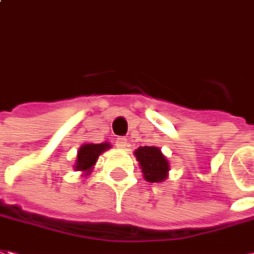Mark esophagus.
<instances>
[{
    "label": "esophagus",
    "mask_w": 254,
    "mask_h": 254,
    "mask_svg": "<svg viewBox=\"0 0 254 254\" xmlns=\"http://www.w3.org/2000/svg\"><path fill=\"white\" fill-rule=\"evenodd\" d=\"M127 139L124 138V136H119V138H116V147H119V149H126L127 147Z\"/></svg>",
    "instance_id": "esophagus-1"
}]
</instances>
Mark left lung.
I'll use <instances>...</instances> for the list:
<instances>
[{"label":"left lung","mask_w":254,"mask_h":254,"mask_svg":"<svg viewBox=\"0 0 254 254\" xmlns=\"http://www.w3.org/2000/svg\"><path fill=\"white\" fill-rule=\"evenodd\" d=\"M135 156L141 164L143 178L147 182L157 183V182H163L167 178V172L170 167L159 147L141 146L135 150Z\"/></svg>","instance_id":"obj_1"}]
</instances>
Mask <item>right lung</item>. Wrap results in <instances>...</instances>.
<instances>
[{"label": "right lung", "mask_w": 254, "mask_h": 254, "mask_svg": "<svg viewBox=\"0 0 254 254\" xmlns=\"http://www.w3.org/2000/svg\"><path fill=\"white\" fill-rule=\"evenodd\" d=\"M105 149H109L108 143H87V145H83L78 152V160H76V165H75L76 171H89L95 164L98 156Z\"/></svg>", "instance_id": "1"}]
</instances>
